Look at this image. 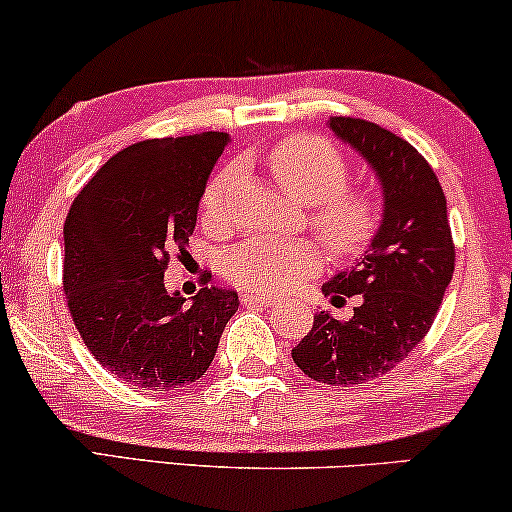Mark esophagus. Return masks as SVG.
Instances as JSON below:
<instances>
[{
    "mask_svg": "<svg viewBox=\"0 0 512 512\" xmlns=\"http://www.w3.org/2000/svg\"><path fill=\"white\" fill-rule=\"evenodd\" d=\"M276 302L278 297H271V295H255V293L241 295V304H245V307H271V304Z\"/></svg>",
    "mask_w": 512,
    "mask_h": 512,
    "instance_id": "34e87169",
    "label": "esophagus"
}]
</instances>
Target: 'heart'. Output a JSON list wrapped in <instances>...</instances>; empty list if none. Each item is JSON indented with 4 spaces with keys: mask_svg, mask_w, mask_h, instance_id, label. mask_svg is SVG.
Returning a JSON list of instances; mask_svg holds the SVG:
<instances>
[{
    "mask_svg": "<svg viewBox=\"0 0 512 512\" xmlns=\"http://www.w3.org/2000/svg\"><path fill=\"white\" fill-rule=\"evenodd\" d=\"M269 170L283 191L309 205V224L323 245L340 257L361 255L383 224V198L373 189H349V163L331 141L309 134L271 148ZM238 167L219 170L200 196V219L208 229L226 224V198ZM319 250L309 241H248L224 257V274L257 293H283L316 274Z\"/></svg>",
    "mask_w": 512,
    "mask_h": 512,
    "instance_id": "b5f03b06",
    "label": "heart"
}]
</instances>
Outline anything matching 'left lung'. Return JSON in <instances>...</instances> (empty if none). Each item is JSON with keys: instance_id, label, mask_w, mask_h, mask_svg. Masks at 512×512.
Instances as JSON below:
<instances>
[{"instance_id": "1", "label": "left lung", "mask_w": 512, "mask_h": 512, "mask_svg": "<svg viewBox=\"0 0 512 512\" xmlns=\"http://www.w3.org/2000/svg\"><path fill=\"white\" fill-rule=\"evenodd\" d=\"M331 129L373 165L385 212L366 255L323 286L335 307L359 297L354 316L316 314L293 361L312 380L349 387L392 371L428 335L454 276L456 248L442 184L409 141L347 115L331 118Z\"/></svg>"}]
</instances>
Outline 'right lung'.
<instances>
[{"label": "right lung", "mask_w": 512, "mask_h": 512, "mask_svg": "<svg viewBox=\"0 0 512 512\" xmlns=\"http://www.w3.org/2000/svg\"><path fill=\"white\" fill-rule=\"evenodd\" d=\"M229 134L146 139L115 153L77 193L63 226V290L94 359L132 387L196 383L238 309L210 286L184 304L167 293L170 255H186L205 184Z\"/></svg>", "instance_id": "obj_1"}]
</instances>
